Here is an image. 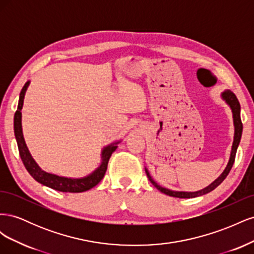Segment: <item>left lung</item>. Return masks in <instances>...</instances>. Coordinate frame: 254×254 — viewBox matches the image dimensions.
I'll use <instances>...</instances> for the list:
<instances>
[{
    "label": "left lung",
    "mask_w": 254,
    "mask_h": 254,
    "mask_svg": "<svg viewBox=\"0 0 254 254\" xmlns=\"http://www.w3.org/2000/svg\"><path fill=\"white\" fill-rule=\"evenodd\" d=\"M222 98L225 99L226 103L230 106V108L232 109V113H233V122H234V127H235V131H234V141H233V145H232V150H231V156H230V160H229V163L226 167V170L224 171L218 178L215 180L213 183H211L209 187L204 188L201 190H197V191H175V190H167L165 188L160 187L158 183H156L151 179V177L148 173L147 170L146 171V174H147V177L149 181L155 186L160 191H162V193L168 195V196H172V197H177V198H194V197H198V196H201L204 195L206 193H210L213 190L216 189L219 184L226 179V177L228 176V174L231 171V168L234 164V161H235V155H236V150L238 147V144L241 142V137H242V132H243V123L241 120V105L240 102H238V99L236 97V95L233 93L232 91L230 90H226L225 92H222L221 94Z\"/></svg>",
    "instance_id": "obj_1"
}]
</instances>
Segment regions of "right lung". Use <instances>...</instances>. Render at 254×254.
<instances>
[{"label": "right lung", "instance_id": "add662e5", "mask_svg": "<svg viewBox=\"0 0 254 254\" xmlns=\"http://www.w3.org/2000/svg\"><path fill=\"white\" fill-rule=\"evenodd\" d=\"M29 81H27L24 87L22 88L20 97H19V104L18 109L14 113L13 119V129H14V135H16V140L19 148V153L23 164H24L25 168L29 175L39 183L43 184V186L51 188L53 190H56L59 191H64V193H82L86 191L101 182V180L104 178L105 173L107 171V166H108L109 159L112 155V152L115 151L118 148L117 143H113L109 146H107L102 151V164L99 165L96 171H94L91 175L84 177V178L79 179H73V178H66V177H60L54 174H50L42 171L39 167L33 157L30 156V153L27 149V146L25 144L24 137H23L22 133V124H21V118H22V107H23V101H24V95L26 89L28 87Z\"/></svg>", "mask_w": 254, "mask_h": 254}]
</instances>
